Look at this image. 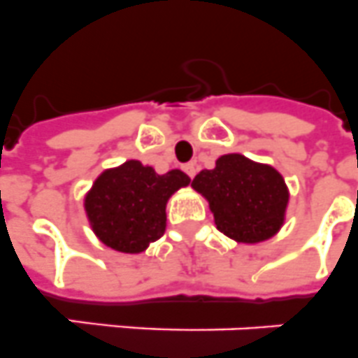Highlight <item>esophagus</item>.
<instances>
[{
	"label": "esophagus",
	"mask_w": 358,
	"mask_h": 358,
	"mask_svg": "<svg viewBox=\"0 0 358 358\" xmlns=\"http://www.w3.org/2000/svg\"><path fill=\"white\" fill-rule=\"evenodd\" d=\"M182 169H184V173L187 174L189 178H194V174H196V164H194V162H189V164H185Z\"/></svg>",
	"instance_id": "esophagus-1"
}]
</instances>
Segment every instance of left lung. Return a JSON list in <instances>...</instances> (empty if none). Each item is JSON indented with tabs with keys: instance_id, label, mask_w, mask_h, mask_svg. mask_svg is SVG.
Here are the masks:
<instances>
[{
	"instance_id": "left-lung-1",
	"label": "left lung",
	"mask_w": 358,
	"mask_h": 358,
	"mask_svg": "<svg viewBox=\"0 0 358 358\" xmlns=\"http://www.w3.org/2000/svg\"><path fill=\"white\" fill-rule=\"evenodd\" d=\"M191 185L207 198L216 227L236 242H262L284 224L289 193L271 165L224 155L215 169L200 171Z\"/></svg>"
}]
</instances>
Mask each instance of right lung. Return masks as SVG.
I'll return each mask as SVG.
<instances>
[{
    "label": "right lung",
    "instance_id": "add662e5",
    "mask_svg": "<svg viewBox=\"0 0 358 358\" xmlns=\"http://www.w3.org/2000/svg\"><path fill=\"white\" fill-rule=\"evenodd\" d=\"M178 169L156 174L149 165L129 160L96 178L85 196L92 231L120 253H142L165 231V206L171 194L189 185Z\"/></svg>",
    "mask_w": 358,
    "mask_h": 358
}]
</instances>
